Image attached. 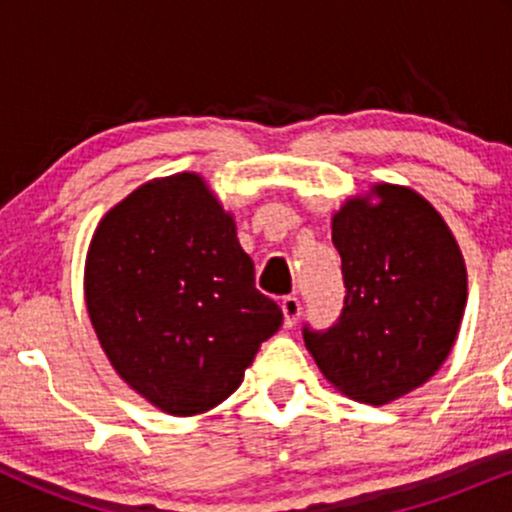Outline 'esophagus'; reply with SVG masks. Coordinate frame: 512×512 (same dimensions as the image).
I'll return each instance as SVG.
<instances>
[{"instance_id":"34e87169","label":"esophagus","mask_w":512,"mask_h":512,"mask_svg":"<svg viewBox=\"0 0 512 512\" xmlns=\"http://www.w3.org/2000/svg\"><path fill=\"white\" fill-rule=\"evenodd\" d=\"M281 313H284V325L293 327L301 317V301L296 296H284L281 298Z\"/></svg>"}]
</instances>
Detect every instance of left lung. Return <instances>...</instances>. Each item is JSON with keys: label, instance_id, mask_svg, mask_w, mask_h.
I'll return each instance as SVG.
<instances>
[{"label": "left lung", "instance_id": "1", "mask_svg": "<svg viewBox=\"0 0 512 512\" xmlns=\"http://www.w3.org/2000/svg\"><path fill=\"white\" fill-rule=\"evenodd\" d=\"M332 243L344 308L330 330L305 325V346L346 397L395 402L424 385L455 344L467 303L460 245L431 202L390 182L346 199L332 216Z\"/></svg>", "mask_w": 512, "mask_h": 512}]
</instances>
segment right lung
<instances>
[{
    "label": "right lung",
    "mask_w": 512,
    "mask_h": 512,
    "mask_svg": "<svg viewBox=\"0 0 512 512\" xmlns=\"http://www.w3.org/2000/svg\"><path fill=\"white\" fill-rule=\"evenodd\" d=\"M86 308L125 383L166 414L209 411L238 390L284 315L255 289L236 221L197 173L137 187L98 223Z\"/></svg>",
    "instance_id": "right-lung-1"
}]
</instances>
